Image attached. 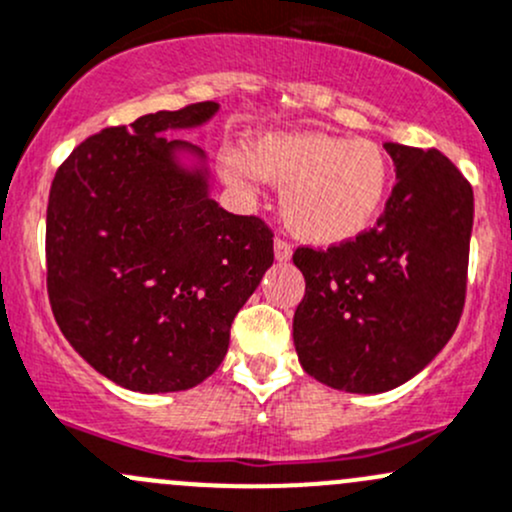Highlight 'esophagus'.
<instances>
[{
	"label": "esophagus",
	"instance_id": "esophagus-1",
	"mask_svg": "<svg viewBox=\"0 0 512 512\" xmlns=\"http://www.w3.org/2000/svg\"><path fill=\"white\" fill-rule=\"evenodd\" d=\"M274 257H277L279 262H287L289 257H292V245H289L287 240L277 238L274 240Z\"/></svg>",
	"mask_w": 512,
	"mask_h": 512
}]
</instances>
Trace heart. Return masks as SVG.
<instances>
[{
  "label": "heart",
  "mask_w": 512,
  "mask_h": 512,
  "mask_svg": "<svg viewBox=\"0 0 512 512\" xmlns=\"http://www.w3.org/2000/svg\"><path fill=\"white\" fill-rule=\"evenodd\" d=\"M225 179L250 188L257 176L282 188V220L314 245L363 235L383 213L392 184L385 152L368 139L333 134H270L245 152L220 157Z\"/></svg>",
  "instance_id": "1"
}]
</instances>
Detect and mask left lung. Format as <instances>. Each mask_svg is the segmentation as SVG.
Segmentation results:
<instances>
[{"mask_svg":"<svg viewBox=\"0 0 512 512\" xmlns=\"http://www.w3.org/2000/svg\"><path fill=\"white\" fill-rule=\"evenodd\" d=\"M397 184L358 238L294 250L306 279L294 346L311 378L385 392L414 378L459 326L469 279L473 188L439 149L385 144Z\"/></svg>","mask_w":512,"mask_h":512,"instance_id":"1","label":"left lung"}]
</instances>
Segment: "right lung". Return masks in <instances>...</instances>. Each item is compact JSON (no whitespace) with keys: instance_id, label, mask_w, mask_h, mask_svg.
Wrapping results in <instances>:
<instances>
[{"instance_id":"obj_1","label":"right lung","mask_w":512,"mask_h":512,"mask_svg":"<svg viewBox=\"0 0 512 512\" xmlns=\"http://www.w3.org/2000/svg\"><path fill=\"white\" fill-rule=\"evenodd\" d=\"M213 100L107 127L58 166L46 211V287L68 343L112 383L179 392L228 353L230 326L274 262L272 228L208 196L166 129L211 120Z\"/></svg>"}]
</instances>
